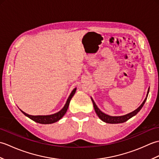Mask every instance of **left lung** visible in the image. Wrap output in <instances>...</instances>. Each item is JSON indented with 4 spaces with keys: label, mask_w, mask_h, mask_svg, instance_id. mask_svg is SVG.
I'll use <instances>...</instances> for the list:
<instances>
[{
    "label": "left lung",
    "mask_w": 159,
    "mask_h": 159,
    "mask_svg": "<svg viewBox=\"0 0 159 159\" xmlns=\"http://www.w3.org/2000/svg\"><path fill=\"white\" fill-rule=\"evenodd\" d=\"M149 90H150V87L148 88L146 98H145V100H143V102H142V104H141V105L139 107H138L136 110L133 111V112L129 113H128L126 115H124V116H109V115L103 113L102 111H101L99 108L97 107L95 102H94L92 98H91V99H92V100L94 109H95V111H96V113L97 114V116H98V117L100 118L101 120L104 121V122L109 123V124L124 123V122H125V121H126L127 120L130 119L131 117H133V116H136V115L139 112V111L141 109V108L143 107V106L144 105V104H145V102H146V101L147 100L148 93H149Z\"/></svg>",
    "instance_id": "obj_1"
}]
</instances>
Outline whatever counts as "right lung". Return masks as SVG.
<instances>
[{
  "label": "right lung",
  "mask_w": 159,
  "mask_h": 159,
  "mask_svg": "<svg viewBox=\"0 0 159 159\" xmlns=\"http://www.w3.org/2000/svg\"><path fill=\"white\" fill-rule=\"evenodd\" d=\"M76 91V88H74L72 92H71L70 95L69 96L68 98H67L66 103L65 104V105L59 111H58L57 113H55L54 114L51 115H48V116H31V115H29L27 113H26L25 112H24L21 109H20L21 111V112L26 116V117H28L30 119L33 120L37 123H39V124H52L57 122V121H59V120L61 119V118L63 117L64 115L66 114L67 112V110L68 109L70 102L73 96L74 95Z\"/></svg>",
  "instance_id": "obj_1"
}]
</instances>
